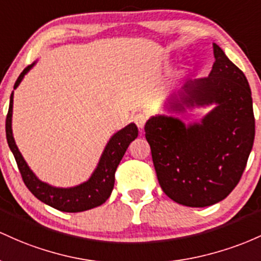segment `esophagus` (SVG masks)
<instances>
[{
  "mask_svg": "<svg viewBox=\"0 0 261 261\" xmlns=\"http://www.w3.org/2000/svg\"><path fill=\"white\" fill-rule=\"evenodd\" d=\"M133 121L136 122V124L138 125V128L140 130L144 128L145 125V122H146V116L143 115V113H138V115H136L133 117Z\"/></svg>",
  "mask_w": 261,
  "mask_h": 261,
  "instance_id": "obj_1",
  "label": "esophagus"
}]
</instances>
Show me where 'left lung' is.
I'll return each mask as SVG.
<instances>
[{
    "label": "left lung",
    "instance_id": "1",
    "mask_svg": "<svg viewBox=\"0 0 261 261\" xmlns=\"http://www.w3.org/2000/svg\"><path fill=\"white\" fill-rule=\"evenodd\" d=\"M213 55L208 77L187 81L170 96L165 108L186 113L195 107H215L200 122L186 124L177 117L156 115L144 127L163 191L187 207L211 206L233 191L255 137L247 77L216 43Z\"/></svg>",
    "mask_w": 261,
    "mask_h": 261
}]
</instances>
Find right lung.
I'll return each mask as SVG.
<instances>
[{"label":"right lung","mask_w":261,"mask_h":261,"mask_svg":"<svg viewBox=\"0 0 261 261\" xmlns=\"http://www.w3.org/2000/svg\"><path fill=\"white\" fill-rule=\"evenodd\" d=\"M36 63L37 61H34L20 72L14 84V90L19 86L24 75L36 65ZM12 112L13 92L11 93L10 107H8L7 118H6V137H7L8 146L14 155L25 186L38 200L53 208L70 213L95 208L107 201L115 186V172L117 166L121 163L123 155L130 143L138 137V128L134 123H129L111 137L105 146L103 153L99 158L97 166L93 170L89 180L74 187H55L39 180L20 154L13 138Z\"/></svg>","instance_id":"add662e5"}]
</instances>
